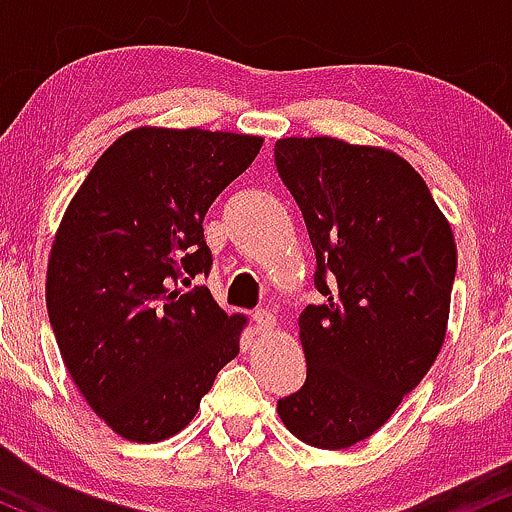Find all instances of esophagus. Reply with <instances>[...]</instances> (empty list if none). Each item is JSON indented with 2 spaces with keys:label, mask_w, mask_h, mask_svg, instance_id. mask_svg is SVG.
<instances>
[{
  "label": "esophagus",
  "mask_w": 512,
  "mask_h": 512,
  "mask_svg": "<svg viewBox=\"0 0 512 512\" xmlns=\"http://www.w3.org/2000/svg\"><path fill=\"white\" fill-rule=\"evenodd\" d=\"M251 317H254L256 333H261V336H266V333H271L275 329V317L268 312V309H256Z\"/></svg>",
  "instance_id": "esophagus-1"
}]
</instances>
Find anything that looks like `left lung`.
<instances>
[{
  "label": "left lung",
  "instance_id": "left-lung-1",
  "mask_svg": "<svg viewBox=\"0 0 512 512\" xmlns=\"http://www.w3.org/2000/svg\"><path fill=\"white\" fill-rule=\"evenodd\" d=\"M324 295L300 314L307 380L278 401L295 438L346 450L418 387L445 341L457 246L426 181L399 154L333 137L275 142Z\"/></svg>",
  "mask_w": 512,
  "mask_h": 512
}]
</instances>
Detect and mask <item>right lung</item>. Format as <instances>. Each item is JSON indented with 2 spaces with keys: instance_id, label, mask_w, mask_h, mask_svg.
<instances>
[{
  "instance_id": "obj_1",
  "label": "right lung",
  "mask_w": 512,
  "mask_h": 512,
  "mask_svg": "<svg viewBox=\"0 0 512 512\" xmlns=\"http://www.w3.org/2000/svg\"><path fill=\"white\" fill-rule=\"evenodd\" d=\"M263 140L200 128H137L89 171L57 229L45 302L86 404L120 438L159 442L193 421L237 358L246 317L205 285V212Z\"/></svg>"
}]
</instances>
